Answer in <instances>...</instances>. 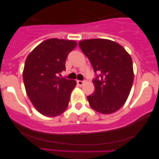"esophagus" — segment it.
<instances>
[{"instance_id":"obj_1","label":"esophagus","mask_w":159,"mask_h":159,"mask_svg":"<svg viewBox=\"0 0 159 159\" xmlns=\"http://www.w3.org/2000/svg\"><path fill=\"white\" fill-rule=\"evenodd\" d=\"M84 83H85V81H80V80H78L77 81V84L79 86H82Z\"/></svg>"}]
</instances>
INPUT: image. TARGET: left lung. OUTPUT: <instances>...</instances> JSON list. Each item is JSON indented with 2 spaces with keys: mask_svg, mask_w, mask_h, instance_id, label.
Returning a JSON list of instances; mask_svg holds the SVG:
<instances>
[{
  "mask_svg": "<svg viewBox=\"0 0 159 159\" xmlns=\"http://www.w3.org/2000/svg\"><path fill=\"white\" fill-rule=\"evenodd\" d=\"M78 45L96 73L95 90L87 96L90 107L103 114L118 111L126 101L134 81L131 56L123 46L109 39L82 40Z\"/></svg>",
  "mask_w": 159,
  "mask_h": 159,
  "instance_id": "left-lung-1",
  "label": "left lung"
}]
</instances>
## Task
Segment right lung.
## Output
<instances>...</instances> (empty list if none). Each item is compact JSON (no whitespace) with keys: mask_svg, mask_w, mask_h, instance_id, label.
Here are the masks:
<instances>
[{"mask_svg":"<svg viewBox=\"0 0 159 159\" xmlns=\"http://www.w3.org/2000/svg\"><path fill=\"white\" fill-rule=\"evenodd\" d=\"M77 45L72 40L49 39L27 56L23 71L25 90L34 106L46 116H57L69 105L75 80L60 78L66 60Z\"/></svg>","mask_w":159,"mask_h":159,"instance_id":"right-lung-1","label":"right lung"}]
</instances>
